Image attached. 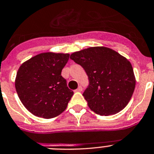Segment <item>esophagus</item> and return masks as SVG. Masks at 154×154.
Listing matches in <instances>:
<instances>
[{
    "label": "esophagus",
    "mask_w": 154,
    "mask_h": 154,
    "mask_svg": "<svg viewBox=\"0 0 154 154\" xmlns=\"http://www.w3.org/2000/svg\"><path fill=\"white\" fill-rule=\"evenodd\" d=\"M82 90H83V88H82V86H81V85H80L79 87L77 88L76 91H82Z\"/></svg>",
    "instance_id": "esophagus-1"
}]
</instances>
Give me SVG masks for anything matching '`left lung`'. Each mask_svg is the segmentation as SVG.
Masks as SVG:
<instances>
[{
	"instance_id": "1",
	"label": "left lung",
	"mask_w": 154,
	"mask_h": 154,
	"mask_svg": "<svg viewBox=\"0 0 154 154\" xmlns=\"http://www.w3.org/2000/svg\"><path fill=\"white\" fill-rule=\"evenodd\" d=\"M70 59L83 67L89 85L83 93L89 108L99 115L115 114L129 103L135 87L131 63L113 49L91 47Z\"/></svg>"
}]
</instances>
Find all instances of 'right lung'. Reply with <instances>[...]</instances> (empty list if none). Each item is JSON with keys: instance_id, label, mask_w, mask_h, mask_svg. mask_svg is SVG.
<instances>
[{"instance_id": "right-lung-1", "label": "right lung", "mask_w": 154, "mask_h": 154, "mask_svg": "<svg viewBox=\"0 0 154 154\" xmlns=\"http://www.w3.org/2000/svg\"><path fill=\"white\" fill-rule=\"evenodd\" d=\"M69 54L45 52L23 63L16 74L15 89L23 106L37 117L49 119L66 109L73 91L61 75Z\"/></svg>"}]
</instances>
